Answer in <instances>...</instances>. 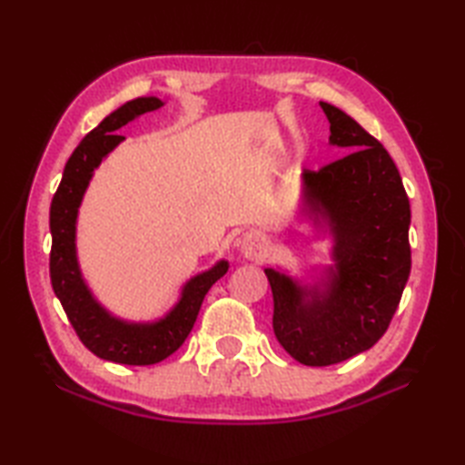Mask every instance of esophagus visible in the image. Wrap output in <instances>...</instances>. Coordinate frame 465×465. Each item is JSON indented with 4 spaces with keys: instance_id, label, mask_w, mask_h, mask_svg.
<instances>
[{
    "instance_id": "34e87169",
    "label": "esophagus",
    "mask_w": 465,
    "mask_h": 465,
    "mask_svg": "<svg viewBox=\"0 0 465 465\" xmlns=\"http://www.w3.org/2000/svg\"><path fill=\"white\" fill-rule=\"evenodd\" d=\"M262 252H263V243H262V240L258 238V235L250 233V235H245V238L242 240V253L248 260L262 258Z\"/></svg>"
}]
</instances>
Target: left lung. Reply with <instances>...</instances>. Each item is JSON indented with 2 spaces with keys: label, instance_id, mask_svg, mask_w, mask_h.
I'll return each mask as SVG.
<instances>
[{
  "label": "left lung",
  "instance_id": "1",
  "mask_svg": "<svg viewBox=\"0 0 465 465\" xmlns=\"http://www.w3.org/2000/svg\"><path fill=\"white\" fill-rule=\"evenodd\" d=\"M320 105L330 143L351 152L320 172L303 170L302 210L328 227L335 263L322 285L265 270L275 338L293 360L313 368L370 350L388 330L411 270V212L396 163L353 117L331 104Z\"/></svg>",
  "mask_w": 465,
  "mask_h": 465
}]
</instances>
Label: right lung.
Instances as JSON below:
<instances>
[{"label":"right lung","instance_id":"obj_1","mask_svg":"<svg viewBox=\"0 0 465 465\" xmlns=\"http://www.w3.org/2000/svg\"><path fill=\"white\" fill-rule=\"evenodd\" d=\"M162 105L160 97H137L107 115L69 155L64 177L49 207V278L57 300L62 302L69 323L87 350L97 358L125 365H152L180 348L193 328L205 293L230 268V263L220 260L213 268L193 275L183 285L173 308L163 318L147 323L115 318L94 298L82 278L75 252V223L94 170L107 153L115 150V145L124 142V135L115 134L120 127Z\"/></svg>","mask_w":465,"mask_h":465}]
</instances>
